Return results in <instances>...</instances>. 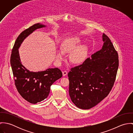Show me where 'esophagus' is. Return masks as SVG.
<instances>
[{
	"label": "esophagus",
	"instance_id": "34e87169",
	"mask_svg": "<svg viewBox=\"0 0 133 133\" xmlns=\"http://www.w3.org/2000/svg\"><path fill=\"white\" fill-rule=\"evenodd\" d=\"M62 74H63V76H65V75H66L68 74V72L66 71H63L62 72Z\"/></svg>",
	"mask_w": 133,
	"mask_h": 133
}]
</instances>
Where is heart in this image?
Listing matches in <instances>:
<instances>
[{
  "instance_id": "1",
  "label": "heart",
  "mask_w": 133,
  "mask_h": 133,
  "mask_svg": "<svg viewBox=\"0 0 133 133\" xmlns=\"http://www.w3.org/2000/svg\"><path fill=\"white\" fill-rule=\"evenodd\" d=\"M80 40L78 38H69L65 40L60 45L61 53L57 55L58 61L63 59L62 54L70 53L69 60L74 64H79L83 62L87 54V48L85 45L76 47L80 43Z\"/></svg>"
}]
</instances>
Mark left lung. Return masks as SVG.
I'll list each match as a JSON object with an SVG mask.
<instances>
[{
  "mask_svg": "<svg viewBox=\"0 0 133 133\" xmlns=\"http://www.w3.org/2000/svg\"><path fill=\"white\" fill-rule=\"evenodd\" d=\"M101 49L68 73L69 95L77 107L88 110L99 103L111 92L119 66L117 52L104 33Z\"/></svg>",
  "mask_w": 133,
  "mask_h": 133,
  "instance_id": "8db88e82",
  "label": "left lung"
}]
</instances>
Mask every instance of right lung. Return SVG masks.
<instances>
[{"label":"right lung","mask_w":133,"mask_h":133,"mask_svg":"<svg viewBox=\"0 0 133 133\" xmlns=\"http://www.w3.org/2000/svg\"><path fill=\"white\" fill-rule=\"evenodd\" d=\"M45 26L36 23L22 32L15 42L11 55L10 63L16 88L20 95L32 104L46 98L52 84L62 76L61 71L57 68L33 72L29 71L21 64L18 52L21 43L33 31Z\"/></svg>","instance_id":"right-lung-1"}]
</instances>
